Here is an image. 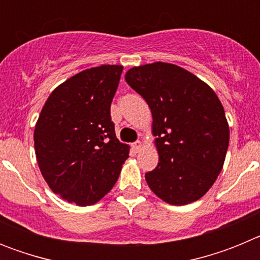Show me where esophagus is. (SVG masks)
Listing matches in <instances>:
<instances>
[{"instance_id":"1","label":"esophagus","mask_w":260,"mask_h":260,"mask_svg":"<svg viewBox=\"0 0 260 260\" xmlns=\"http://www.w3.org/2000/svg\"><path fill=\"white\" fill-rule=\"evenodd\" d=\"M142 147H143V144H142L141 141H137L135 143H133V150H134L135 152H139V151L142 150Z\"/></svg>"}]
</instances>
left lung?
Returning <instances> with one entry per match:
<instances>
[{"mask_svg":"<svg viewBox=\"0 0 260 260\" xmlns=\"http://www.w3.org/2000/svg\"><path fill=\"white\" fill-rule=\"evenodd\" d=\"M125 79L152 113L158 164L146 173L150 189L173 206L201 199L221 172L229 146L228 121L215 91L165 62L132 68Z\"/></svg>","mask_w":260,"mask_h":260,"instance_id":"left-lung-1","label":"left lung"}]
</instances>
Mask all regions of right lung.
<instances>
[{
    "label": "right lung",
    "instance_id": "add662e5",
    "mask_svg": "<svg viewBox=\"0 0 260 260\" xmlns=\"http://www.w3.org/2000/svg\"><path fill=\"white\" fill-rule=\"evenodd\" d=\"M121 65L80 71L53 89L34 132L40 172L53 192L77 206L112 190L130 147L117 139L110 104Z\"/></svg>",
    "mask_w": 260,
    "mask_h": 260
}]
</instances>
